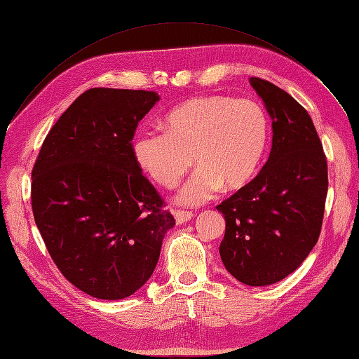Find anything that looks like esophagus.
<instances>
[{
    "mask_svg": "<svg viewBox=\"0 0 359 359\" xmlns=\"http://www.w3.org/2000/svg\"><path fill=\"white\" fill-rule=\"evenodd\" d=\"M192 217H194V214L189 212V211H182V210L175 211V218H176V223L177 224H182L184 222H189Z\"/></svg>",
    "mask_w": 359,
    "mask_h": 359,
    "instance_id": "obj_1",
    "label": "esophagus"
}]
</instances>
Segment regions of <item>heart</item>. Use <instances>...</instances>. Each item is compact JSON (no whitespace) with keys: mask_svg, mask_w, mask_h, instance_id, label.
I'll use <instances>...</instances> for the list:
<instances>
[{"mask_svg":"<svg viewBox=\"0 0 359 359\" xmlns=\"http://www.w3.org/2000/svg\"><path fill=\"white\" fill-rule=\"evenodd\" d=\"M164 133L139 130L133 158L164 188H175L192 163L196 165L176 199L201 205L223 188L239 191L254 179L269 141V118L254 100L226 95L196 97L163 117Z\"/></svg>","mask_w":359,"mask_h":359,"instance_id":"heart-1","label":"heart"}]
</instances>
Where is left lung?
<instances>
[{
  "instance_id": "obj_1",
  "label": "left lung",
  "mask_w": 359,
  "mask_h": 359,
  "mask_svg": "<svg viewBox=\"0 0 359 359\" xmlns=\"http://www.w3.org/2000/svg\"><path fill=\"white\" fill-rule=\"evenodd\" d=\"M271 118L270 157L255 179L217 210L226 231L220 257L248 286H269L298 269L318 241L327 196V161L305 108L269 81L251 77Z\"/></svg>"
}]
</instances>
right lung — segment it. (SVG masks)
<instances>
[{"label":"right lung","mask_w":359,"mask_h":359,"mask_svg":"<svg viewBox=\"0 0 359 359\" xmlns=\"http://www.w3.org/2000/svg\"><path fill=\"white\" fill-rule=\"evenodd\" d=\"M157 92L93 88L61 114L32 170V211L58 270L93 298L142 287L176 224L133 158Z\"/></svg>","instance_id":"add662e5"}]
</instances>
